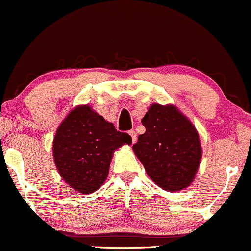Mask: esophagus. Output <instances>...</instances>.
I'll return each instance as SVG.
<instances>
[{
	"mask_svg": "<svg viewBox=\"0 0 251 251\" xmlns=\"http://www.w3.org/2000/svg\"><path fill=\"white\" fill-rule=\"evenodd\" d=\"M129 135L131 136V141H133V144H135L136 140H137V137H136V131L131 129V130L129 131Z\"/></svg>",
	"mask_w": 251,
	"mask_h": 251,
	"instance_id": "34e87169",
	"label": "esophagus"
}]
</instances>
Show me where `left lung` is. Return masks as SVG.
<instances>
[{
    "mask_svg": "<svg viewBox=\"0 0 251 251\" xmlns=\"http://www.w3.org/2000/svg\"><path fill=\"white\" fill-rule=\"evenodd\" d=\"M141 122L146 131L133 150L150 178L168 191L190 185L202 154L195 126L172 105H151Z\"/></svg>",
    "mask_w": 251,
    "mask_h": 251,
    "instance_id": "obj_1",
    "label": "left lung"
}]
</instances>
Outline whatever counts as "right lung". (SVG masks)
I'll use <instances>...</instances> for the list:
<instances>
[{"label":"right lung","mask_w":251,"mask_h":251,"mask_svg":"<svg viewBox=\"0 0 251 251\" xmlns=\"http://www.w3.org/2000/svg\"><path fill=\"white\" fill-rule=\"evenodd\" d=\"M125 144H131L129 134L83 105L72 110L58 126L53 158L64 182L79 193L91 194L105 182L112 153Z\"/></svg>","instance_id":"add662e5"}]
</instances>
